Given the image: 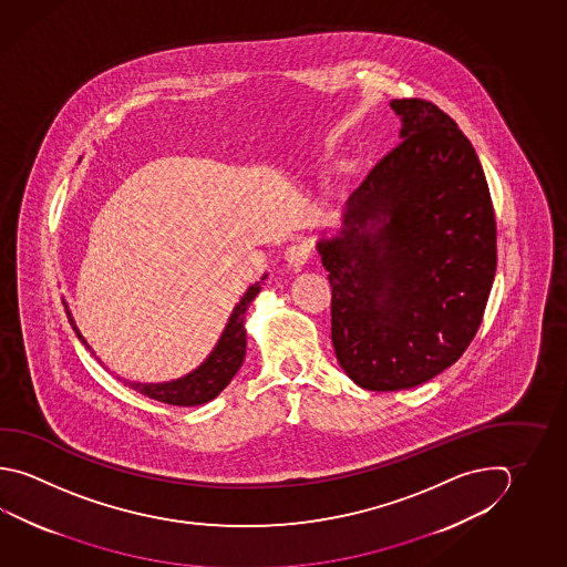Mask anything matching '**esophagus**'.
I'll return each instance as SVG.
<instances>
[{
	"label": "esophagus",
	"instance_id": "34e87169",
	"mask_svg": "<svg viewBox=\"0 0 567 567\" xmlns=\"http://www.w3.org/2000/svg\"><path fill=\"white\" fill-rule=\"evenodd\" d=\"M310 255H312V248H310L309 243H295V245H290L287 248L285 258H287L290 267L299 270V268L305 267L309 262Z\"/></svg>",
	"mask_w": 567,
	"mask_h": 567
}]
</instances>
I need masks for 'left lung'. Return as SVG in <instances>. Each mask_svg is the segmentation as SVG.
<instances>
[{
	"label": "left lung",
	"instance_id": "obj_1",
	"mask_svg": "<svg viewBox=\"0 0 567 567\" xmlns=\"http://www.w3.org/2000/svg\"><path fill=\"white\" fill-rule=\"evenodd\" d=\"M391 107L401 144L351 194L341 233L317 245L334 354L369 391L417 386L455 363L497 267L492 196L470 140L433 102Z\"/></svg>",
	"mask_w": 567,
	"mask_h": 567
}]
</instances>
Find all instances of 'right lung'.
I'll return each instance as SVG.
<instances>
[{
	"mask_svg": "<svg viewBox=\"0 0 567 567\" xmlns=\"http://www.w3.org/2000/svg\"><path fill=\"white\" fill-rule=\"evenodd\" d=\"M265 278H267V275L260 278L258 282H255L252 287H248L245 297L236 305L230 319L226 322L223 337L216 342L213 353L208 354V359L198 369H194L193 373L184 374L182 379L168 381V383H134V381L122 379L124 385L138 391L142 395L154 399V401L168 403V405L193 406L213 401L214 396L218 395L233 381V377L238 373L240 364L245 361L246 309H248V305L255 300V297L262 289V280ZM64 305L68 319H70V324L74 327L78 339L86 344V349L92 351V347L87 344L80 329L75 327L74 317H72V312L68 309L65 300ZM92 354H94V351H92Z\"/></svg>",
	"mask_w": 567,
	"mask_h": 567,
	"instance_id": "obj_1",
	"label": "right lung"
}]
</instances>
